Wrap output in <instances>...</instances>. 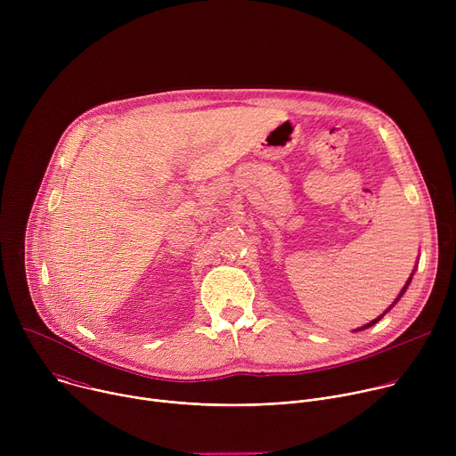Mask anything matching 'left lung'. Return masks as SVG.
I'll return each instance as SVG.
<instances>
[{"instance_id": "8db88e82", "label": "left lung", "mask_w": 456, "mask_h": 456, "mask_svg": "<svg viewBox=\"0 0 456 456\" xmlns=\"http://www.w3.org/2000/svg\"><path fill=\"white\" fill-rule=\"evenodd\" d=\"M410 281H411V278H410V280H408V283H406V285H404V289H403V292H401V294H399V297H397V299H395V303H397V301H399V299H401V296H403V294H404V292H406V289H408V285H410ZM395 303H394V305H395ZM394 305H392V306H394ZM392 306H389V308H392ZM389 308H387V310H389ZM387 310H386V312H387ZM382 315H384V314H382ZM382 315H380V317H382ZM380 317H377V319H373V321H371V322H368V324H364V327H362V329H361V330H364V329H370V327H371V324H375V322H377V321H379V319H380Z\"/></svg>"}]
</instances>
